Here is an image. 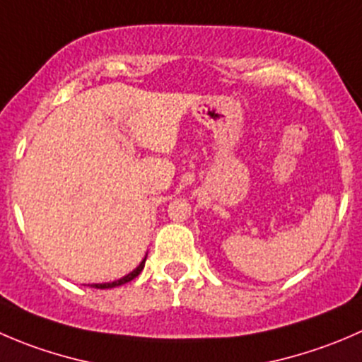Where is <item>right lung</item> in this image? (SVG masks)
I'll return each mask as SVG.
<instances>
[{"instance_id": "add662e5", "label": "right lung", "mask_w": 362, "mask_h": 362, "mask_svg": "<svg viewBox=\"0 0 362 362\" xmlns=\"http://www.w3.org/2000/svg\"><path fill=\"white\" fill-rule=\"evenodd\" d=\"M145 262H146V256H145V258L141 259V263H139V265L136 267V269L132 270V272H129V274H127V276H124V278L117 279V281H113V283H93V285H90V286H93V288L106 290V288H115V286L125 285V283L132 281V279H134L136 276H139V272H141V270H143V267H145Z\"/></svg>"}]
</instances>
